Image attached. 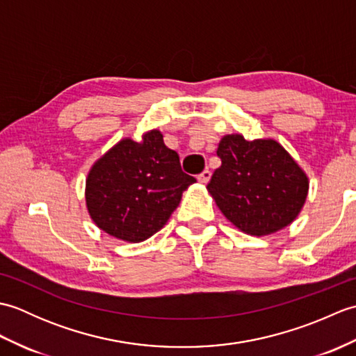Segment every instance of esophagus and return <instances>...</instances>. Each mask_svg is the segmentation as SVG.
<instances>
[{"label": "esophagus", "instance_id": "esophagus-1", "mask_svg": "<svg viewBox=\"0 0 356 356\" xmlns=\"http://www.w3.org/2000/svg\"><path fill=\"white\" fill-rule=\"evenodd\" d=\"M209 179H211V172L208 171V170H205V171H202L199 176H197V180L199 182L202 184V185H207L208 182H209Z\"/></svg>", "mask_w": 356, "mask_h": 356}]
</instances>
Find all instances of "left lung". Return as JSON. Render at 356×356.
<instances>
[{"label": "left lung", "mask_w": 356, "mask_h": 356, "mask_svg": "<svg viewBox=\"0 0 356 356\" xmlns=\"http://www.w3.org/2000/svg\"><path fill=\"white\" fill-rule=\"evenodd\" d=\"M222 165L207 186L222 214L241 232L270 236L289 226L303 209L309 177L275 139L246 140L226 134L218 142Z\"/></svg>", "instance_id": "obj_1"}]
</instances>
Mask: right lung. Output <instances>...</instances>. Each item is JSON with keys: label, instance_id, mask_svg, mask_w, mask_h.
Listing matches in <instances>:
<instances>
[{"label": "right lung", "instance_id": "obj_1", "mask_svg": "<svg viewBox=\"0 0 356 356\" xmlns=\"http://www.w3.org/2000/svg\"><path fill=\"white\" fill-rule=\"evenodd\" d=\"M193 184L195 179L182 171L177 153L154 128L140 140L120 139L92 165L86 207L108 236L140 243L163 228Z\"/></svg>", "mask_w": 356, "mask_h": 356}]
</instances>
